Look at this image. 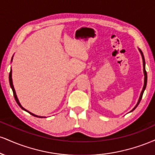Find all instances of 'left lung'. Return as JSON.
Wrapping results in <instances>:
<instances>
[{
	"mask_svg": "<svg viewBox=\"0 0 155 155\" xmlns=\"http://www.w3.org/2000/svg\"><path fill=\"white\" fill-rule=\"evenodd\" d=\"M138 50H139L140 54H141V57H142V60H143V74H144V84H143V89H142V91L140 92V97H139V99H138V103H137L136 106H135L134 108H133L132 110H131L130 112H132L133 110L136 109V108L138 106V105L139 104L140 100H141L142 98V96H143V92H144L145 89H146V87H147V71H146V69H145V60H144V57H143V52H142L141 50H140V49H138Z\"/></svg>",
	"mask_w": 155,
	"mask_h": 155,
	"instance_id": "obj_1",
	"label": "left lung"
}]
</instances>
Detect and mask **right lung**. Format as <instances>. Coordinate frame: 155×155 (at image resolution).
<instances>
[{
    "label": "right lung",
    "instance_id": "1",
    "mask_svg": "<svg viewBox=\"0 0 155 155\" xmlns=\"http://www.w3.org/2000/svg\"><path fill=\"white\" fill-rule=\"evenodd\" d=\"M13 57H14V55H13V56H12V60H13ZM12 69H11L10 73H9V83H10V86H11V88H12V91H13L14 96H15V100H16V102H17V104L19 105V107H20L21 108H22V110H24V111H27V112H28V113H29V114H31V115H33V116L36 117H38V118H44V117H41V116H38V115H35V114H33V113H31V112L28 111V110H26L25 108H24L22 107V105H21V104H20V103H19V99L17 98V94H16V92H15V87H14L13 81H12Z\"/></svg>",
    "mask_w": 155,
    "mask_h": 155
}]
</instances>
